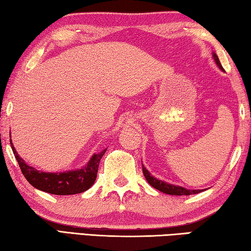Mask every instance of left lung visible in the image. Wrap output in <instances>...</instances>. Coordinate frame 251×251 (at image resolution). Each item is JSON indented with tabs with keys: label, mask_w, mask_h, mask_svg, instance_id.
Masks as SVG:
<instances>
[{
	"label": "left lung",
	"mask_w": 251,
	"mask_h": 251,
	"mask_svg": "<svg viewBox=\"0 0 251 251\" xmlns=\"http://www.w3.org/2000/svg\"><path fill=\"white\" fill-rule=\"evenodd\" d=\"M212 57L215 59V63L217 64L220 70L224 72V69L222 64H220L219 58L216 53H212ZM143 174L145 176L146 180L148 181V184L151 186L154 187L157 190H159L161 193H165L167 195H175V196H188V195H193V194H198L203 192L205 189H187L185 187L178 186V185H173L169 184V182H166L161 179H158L151 175V174L147 171V168L143 165Z\"/></svg>",
	"instance_id": "8db88e82"
}]
</instances>
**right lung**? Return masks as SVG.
<instances>
[{
	"label": "right lung",
	"instance_id": "1",
	"mask_svg": "<svg viewBox=\"0 0 251 251\" xmlns=\"http://www.w3.org/2000/svg\"><path fill=\"white\" fill-rule=\"evenodd\" d=\"M10 144L26 180L36 189L53 195H75L90 189L96 180L100 161L107 150L105 148L100 152L93 154L87 164L82 168L61 173H45L37 171L36 168L25 163L16 151L12 139H10Z\"/></svg>",
	"mask_w": 251,
	"mask_h": 251
}]
</instances>
